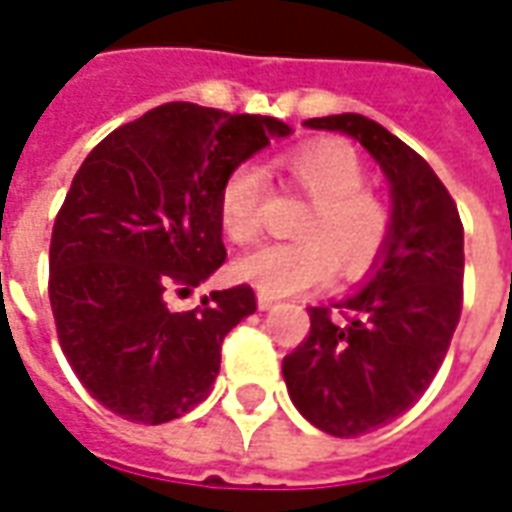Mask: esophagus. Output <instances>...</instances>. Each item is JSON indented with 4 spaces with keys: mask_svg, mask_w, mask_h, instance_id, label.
Wrapping results in <instances>:
<instances>
[{
    "mask_svg": "<svg viewBox=\"0 0 512 512\" xmlns=\"http://www.w3.org/2000/svg\"><path fill=\"white\" fill-rule=\"evenodd\" d=\"M274 304H277V299H271V296H266V293H260V296H257V307H260V310H271Z\"/></svg>",
    "mask_w": 512,
    "mask_h": 512,
    "instance_id": "obj_1",
    "label": "esophagus"
}]
</instances>
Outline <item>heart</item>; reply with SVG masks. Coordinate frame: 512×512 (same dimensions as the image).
Segmentation results:
<instances>
[{
	"label": "heart",
	"instance_id": "1",
	"mask_svg": "<svg viewBox=\"0 0 512 512\" xmlns=\"http://www.w3.org/2000/svg\"><path fill=\"white\" fill-rule=\"evenodd\" d=\"M279 167L293 189L310 197L296 233L299 241L266 244L235 263V277L271 299L321 288L337 274H362L384 252L392 216L370 191L367 169L354 147L321 139L282 156ZM266 175L257 164H238L219 189V224L233 244H252L263 233Z\"/></svg>",
	"mask_w": 512,
	"mask_h": 512
}]
</instances>
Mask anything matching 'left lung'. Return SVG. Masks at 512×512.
<instances>
[{
    "label": "left lung",
    "mask_w": 512,
    "mask_h": 512,
    "mask_svg": "<svg viewBox=\"0 0 512 512\" xmlns=\"http://www.w3.org/2000/svg\"><path fill=\"white\" fill-rule=\"evenodd\" d=\"M304 126L354 136L392 186V230L376 274L332 307H310V334L282 359L290 400L315 428L351 439L425 395L463 307V224L417 150L362 115Z\"/></svg>",
    "instance_id": "1"
}]
</instances>
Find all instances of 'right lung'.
<instances>
[{
	"instance_id": "obj_1",
	"label": "right lung",
	"mask_w": 512,
	"mask_h": 512,
	"mask_svg": "<svg viewBox=\"0 0 512 512\" xmlns=\"http://www.w3.org/2000/svg\"><path fill=\"white\" fill-rule=\"evenodd\" d=\"M288 134L277 117L172 101L84 158L51 230L49 301L62 354L112 414L161 425L208 397L255 290H213L189 312L169 310L167 296L222 266L224 178Z\"/></svg>"
}]
</instances>
